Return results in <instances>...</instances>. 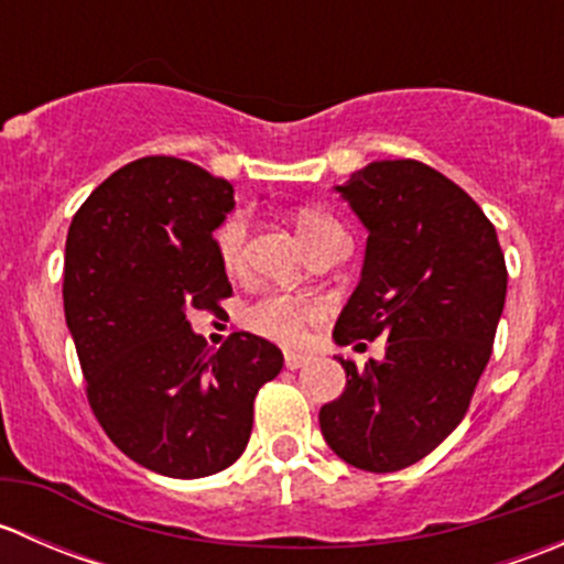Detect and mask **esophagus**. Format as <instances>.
Returning <instances> with one entry per match:
<instances>
[{
    "label": "esophagus",
    "instance_id": "1",
    "mask_svg": "<svg viewBox=\"0 0 564 564\" xmlns=\"http://www.w3.org/2000/svg\"><path fill=\"white\" fill-rule=\"evenodd\" d=\"M311 357L308 355H300V351H286L283 355V362H286V368H292V371H297V368L308 366Z\"/></svg>",
    "mask_w": 564,
    "mask_h": 564
}]
</instances>
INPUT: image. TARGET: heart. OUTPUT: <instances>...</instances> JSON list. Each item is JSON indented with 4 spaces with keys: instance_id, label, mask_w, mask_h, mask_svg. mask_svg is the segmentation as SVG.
Here are the masks:
<instances>
[{
    "instance_id": "1",
    "label": "heart",
    "mask_w": 564,
    "mask_h": 564,
    "mask_svg": "<svg viewBox=\"0 0 564 564\" xmlns=\"http://www.w3.org/2000/svg\"><path fill=\"white\" fill-rule=\"evenodd\" d=\"M294 231L303 240L305 250H311L318 242L329 240L335 235H344L338 224L329 215L318 213V209H300L294 215ZM246 237H248V220L246 215H231L215 231V250H218V261L229 275H237L242 270V259H246ZM318 316L316 300L311 297H292V294H264L256 303H250L242 311V324L253 335H261L275 344H297L303 338L305 327Z\"/></svg>"
}]
</instances>
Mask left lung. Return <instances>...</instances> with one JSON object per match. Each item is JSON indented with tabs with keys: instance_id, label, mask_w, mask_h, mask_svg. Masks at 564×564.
<instances>
[{
	"instance_id": "left-lung-1",
	"label": "left lung",
	"mask_w": 564,
	"mask_h": 564,
	"mask_svg": "<svg viewBox=\"0 0 564 564\" xmlns=\"http://www.w3.org/2000/svg\"><path fill=\"white\" fill-rule=\"evenodd\" d=\"M335 191L368 242L333 338L384 335L388 349L366 368L338 357L346 390L318 425L346 464L398 471L440 447L469 409L508 294L505 253L482 209L420 161H373Z\"/></svg>"
}]
</instances>
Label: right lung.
I'll use <instances>...</instances> for the list:
<instances>
[{
    "mask_svg": "<svg viewBox=\"0 0 564 564\" xmlns=\"http://www.w3.org/2000/svg\"><path fill=\"white\" fill-rule=\"evenodd\" d=\"M231 209L229 182L152 155L100 182L67 231L62 297L89 406L124 456L180 480L242 456L256 392L283 368L259 335L209 351L187 322L231 294L213 237Z\"/></svg>",
    "mask_w": 564,
    "mask_h": 564,
    "instance_id": "1",
    "label": "right lung"
}]
</instances>
